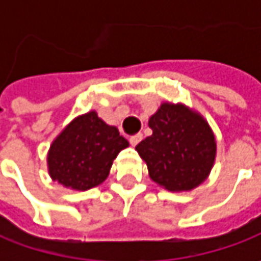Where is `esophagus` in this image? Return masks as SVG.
<instances>
[{
  "instance_id": "obj_1",
  "label": "esophagus",
  "mask_w": 261,
  "mask_h": 261,
  "mask_svg": "<svg viewBox=\"0 0 261 261\" xmlns=\"http://www.w3.org/2000/svg\"><path fill=\"white\" fill-rule=\"evenodd\" d=\"M141 141H142V134H136V135L130 136V138H129V142H130V145L132 146L138 145Z\"/></svg>"
}]
</instances>
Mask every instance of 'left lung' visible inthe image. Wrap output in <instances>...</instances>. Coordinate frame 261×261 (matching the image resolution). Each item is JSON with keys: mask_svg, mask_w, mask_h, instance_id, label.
I'll list each match as a JSON object with an SVG mask.
<instances>
[{"mask_svg": "<svg viewBox=\"0 0 261 261\" xmlns=\"http://www.w3.org/2000/svg\"><path fill=\"white\" fill-rule=\"evenodd\" d=\"M152 135L136 145L149 177L171 192L192 190L214 166L216 142L199 113L183 105L164 103L148 122Z\"/></svg>", "mask_w": 261, "mask_h": 261, "instance_id": "obj_1", "label": "left lung"}]
</instances>
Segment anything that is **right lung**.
Masks as SVG:
<instances>
[{
	"label": "right lung",
	"instance_id": "obj_1",
	"mask_svg": "<svg viewBox=\"0 0 261 261\" xmlns=\"http://www.w3.org/2000/svg\"><path fill=\"white\" fill-rule=\"evenodd\" d=\"M129 146L117 127L109 126L95 112L78 116L52 142L47 154L50 177L74 190L103 183L117 154Z\"/></svg>",
	"mask_w": 261,
	"mask_h": 261
}]
</instances>
